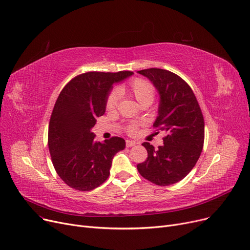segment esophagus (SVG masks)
I'll use <instances>...</instances> for the list:
<instances>
[{
    "instance_id": "1",
    "label": "esophagus",
    "mask_w": 250,
    "mask_h": 250,
    "mask_svg": "<svg viewBox=\"0 0 250 250\" xmlns=\"http://www.w3.org/2000/svg\"><path fill=\"white\" fill-rule=\"evenodd\" d=\"M136 145L135 141H132V140H126V146L127 147H131V146H134Z\"/></svg>"
}]
</instances>
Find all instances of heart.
Segmentation results:
<instances>
[{
	"label": "heart",
	"mask_w": 250,
	"mask_h": 250,
	"mask_svg": "<svg viewBox=\"0 0 250 250\" xmlns=\"http://www.w3.org/2000/svg\"><path fill=\"white\" fill-rule=\"evenodd\" d=\"M119 97H131L133 98L140 105L150 104L154 97H156V89L150 82L141 79L135 78L128 82L125 85H121L117 88L116 91L109 93L108 98L105 100V108L108 111H113L117 106ZM137 129V125L132 123L129 124L126 128L128 133H134Z\"/></svg>",
	"instance_id": "1"
}]
</instances>
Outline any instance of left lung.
<instances>
[{"label": "left lung", "mask_w": 250, "mask_h": 250, "mask_svg": "<svg viewBox=\"0 0 250 250\" xmlns=\"http://www.w3.org/2000/svg\"><path fill=\"white\" fill-rule=\"evenodd\" d=\"M160 93L159 116L153 127L165 132L158 149L145 142L146 160L137 165L139 174L160 186L181 181L193 169L204 147L205 120L191 87L168 70L149 68L138 71Z\"/></svg>", "instance_id": "left-lung-1"}]
</instances>
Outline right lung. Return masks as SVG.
I'll list each match as a JSON object with an SVG mask.
<instances>
[{
    "mask_svg": "<svg viewBox=\"0 0 250 250\" xmlns=\"http://www.w3.org/2000/svg\"><path fill=\"white\" fill-rule=\"evenodd\" d=\"M132 74L131 71L86 72L71 79L59 94L47 145L57 174L69 187L89 191L109 178L112 160L125 148V140L114 136L97 142L91 129L105 112V100L114 83Z\"/></svg>",
    "mask_w": 250,
    "mask_h": 250,
    "instance_id": "obj_1",
    "label": "right lung"
}]
</instances>
